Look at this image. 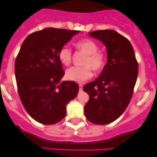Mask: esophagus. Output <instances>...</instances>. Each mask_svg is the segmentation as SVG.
<instances>
[{
	"instance_id": "obj_1",
	"label": "esophagus",
	"mask_w": 157,
	"mask_h": 157,
	"mask_svg": "<svg viewBox=\"0 0 157 157\" xmlns=\"http://www.w3.org/2000/svg\"><path fill=\"white\" fill-rule=\"evenodd\" d=\"M82 84H79V91H82Z\"/></svg>"
}]
</instances>
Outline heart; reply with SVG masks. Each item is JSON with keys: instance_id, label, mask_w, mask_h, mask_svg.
I'll list each match as a JSON object with an SVG mask.
<instances>
[{"instance_id": "b5f03b06", "label": "heart", "mask_w": 157, "mask_h": 157, "mask_svg": "<svg viewBox=\"0 0 157 157\" xmlns=\"http://www.w3.org/2000/svg\"><path fill=\"white\" fill-rule=\"evenodd\" d=\"M76 48L86 55L82 66H72L66 70V77L68 80L82 82L92 77V69L101 71L106 62V56L103 52L99 50V46L91 39H83L75 44ZM58 58L64 66H68L71 62L72 50L68 46H63L58 52Z\"/></svg>"}]
</instances>
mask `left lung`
<instances>
[{"mask_svg":"<svg viewBox=\"0 0 157 157\" xmlns=\"http://www.w3.org/2000/svg\"><path fill=\"white\" fill-rule=\"evenodd\" d=\"M89 35L103 43L108 60L94 81L83 87L89 95L84 113L90 122L106 125L116 120L130 102L138 75L134 48L126 37L113 30H97Z\"/></svg>","mask_w":157,"mask_h":157,"instance_id":"8db88e82","label":"left lung"}]
</instances>
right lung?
Masks as SVG:
<instances>
[{
	"mask_svg": "<svg viewBox=\"0 0 157 157\" xmlns=\"http://www.w3.org/2000/svg\"><path fill=\"white\" fill-rule=\"evenodd\" d=\"M78 32L46 28L30 34L20 48L15 63L17 91L26 111L40 123L62 120L66 105L78 93L77 82H60L65 71L58 58L60 48Z\"/></svg>",
	"mask_w": 157,
	"mask_h": 157,
	"instance_id": "1",
	"label": "right lung"
}]
</instances>
